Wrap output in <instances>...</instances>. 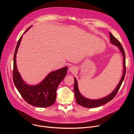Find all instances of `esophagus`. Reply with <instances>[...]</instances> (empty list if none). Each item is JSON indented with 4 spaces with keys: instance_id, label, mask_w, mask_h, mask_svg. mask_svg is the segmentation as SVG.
I'll use <instances>...</instances> for the list:
<instances>
[{
    "instance_id": "esophagus-1",
    "label": "esophagus",
    "mask_w": 134,
    "mask_h": 134,
    "mask_svg": "<svg viewBox=\"0 0 134 134\" xmlns=\"http://www.w3.org/2000/svg\"><path fill=\"white\" fill-rule=\"evenodd\" d=\"M77 70V68L75 66H71L69 67V71L71 72L75 73Z\"/></svg>"
}]
</instances>
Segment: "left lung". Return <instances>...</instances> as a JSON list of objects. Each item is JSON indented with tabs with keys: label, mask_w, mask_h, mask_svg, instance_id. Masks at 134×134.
Wrapping results in <instances>:
<instances>
[{
	"label": "left lung",
	"mask_w": 134,
	"mask_h": 134,
	"mask_svg": "<svg viewBox=\"0 0 134 134\" xmlns=\"http://www.w3.org/2000/svg\"><path fill=\"white\" fill-rule=\"evenodd\" d=\"M109 34H110V42H111V43L117 46L122 54L123 58H124V59H123V62H124V63H123V65H123L124 66L123 75L122 76V78H121L120 81L119 82V83L118 84V85H117V86L115 88V90H114L111 94H110L109 95H108V96H107L103 98H102L101 99H99V100H90V99H88L85 98L84 97H83L79 90L77 81L75 78H74L75 81H74V93H75L76 101L79 105H80L83 107L88 108H96V107L101 106V105L108 103V102L110 101L111 100H112L114 98V97L116 96L117 93H118V92L122 84V83L124 80L125 74H126V70L125 51H124L121 43L116 39V38L114 37L110 32H109Z\"/></svg>",
	"instance_id": "obj_1"
}]
</instances>
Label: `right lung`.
I'll use <instances>...</instances> for the list:
<instances>
[{
	"instance_id": "add662e5",
	"label": "right lung",
	"mask_w": 134,
	"mask_h": 134,
	"mask_svg": "<svg viewBox=\"0 0 134 134\" xmlns=\"http://www.w3.org/2000/svg\"><path fill=\"white\" fill-rule=\"evenodd\" d=\"M31 27H29L24 33ZM23 35L18 40L14 55L13 79L14 83L23 99L29 104L40 108L52 105L55 101L56 91L60 83L65 78L67 67L49 73L39 84L34 86L26 84L21 78L16 67L17 52Z\"/></svg>"
}]
</instances>
